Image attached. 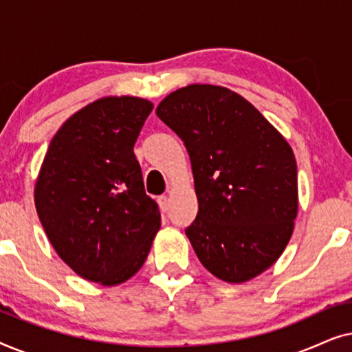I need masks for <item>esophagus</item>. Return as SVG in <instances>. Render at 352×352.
<instances>
[{
  "mask_svg": "<svg viewBox=\"0 0 352 352\" xmlns=\"http://www.w3.org/2000/svg\"><path fill=\"white\" fill-rule=\"evenodd\" d=\"M158 205H160V210L163 211V213H166L168 206H170V200H168V197L166 195L158 197Z\"/></svg>",
  "mask_w": 352,
  "mask_h": 352,
  "instance_id": "1",
  "label": "esophagus"
}]
</instances>
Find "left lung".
Listing matches in <instances>:
<instances>
[{"instance_id": "left-lung-1", "label": "left lung", "mask_w": 352, "mask_h": 352, "mask_svg": "<svg viewBox=\"0 0 352 352\" xmlns=\"http://www.w3.org/2000/svg\"><path fill=\"white\" fill-rule=\"evenodd\" d=\"M157 115L189 153L199 213L186 235L200 263L230 283L266 271L298 213L292 147L247 99L221 86L177 89Z\"/></svg>"}]
</instances>
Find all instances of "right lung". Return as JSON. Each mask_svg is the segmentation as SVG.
Returning <instances> with one entry per match:
<instances>
[{
  "mask_svg": "<svg viewBox=\"0 0 352 352\" xmlns=\"http://www.w3.org/2000/svg\"><path fill=\"white\" fill-rule=\"evenodd\" d=\"M152 109L129 96L96 100L62 124L46 152L35 186L38 216L62 261L86 280H128L160 229L134 155Z\"/></svg>",
  "mask_w": 352,
  "mask_h": 352,
  "instance_id": "1",
  "label": "right lung"
}]
</instances>
